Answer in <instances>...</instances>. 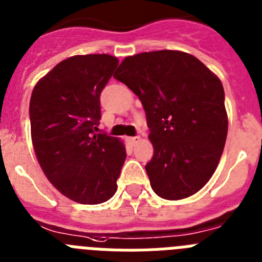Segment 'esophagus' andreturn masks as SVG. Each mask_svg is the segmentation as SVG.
<instances>
[{"mask_svg":"<svg viewBox=\"0 0 262 262\" xmlns=\"http://www.w3.org/2000/svg\"><path fill=\"white\" fill-rule=\"evenodd\" d=\"M129 141H130V142H132V144H133V145H136V144H138V142H140L141 137H140V136H134V137L129 138Z\"/></svg>","mask_w":262,"mask_h":262,"instance_id":"esophagus-1","label":"esophagus"}]
</instances>
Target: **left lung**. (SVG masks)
Instances as JSON below:
<instances>
[{
  "label": "left lung",
  "instance_id": "8db88e82",
  "mask_svg": "<svg viewBox=\"0 0 262 262\" xmlns=\"http://www.w3.org/2000/svg\"><path fill=\"white\" fill-rule=\"evenodd\" d=\"M115 79L144 105L153 158L146 163L158 196L194 195L215 172L228 132L224 90L199 59L174 50L128 56Z\"/></svg>",
  "mask_w": 262,
  "mask_h": 262
}]
</instances>
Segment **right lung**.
I'll return each instance as SVG.
<instances>
[{
	"instance_id": "add662e5",
	"label": "right lung",
	"mask_w": 262,
	"mask_h": 262,
	"mask_svg": "<svg viewBox=\"0 0 262 262\" xmlns=\"http://www.w3.org/2000/svg\"><path fill=\"white\" fill-rule=\"evenodd\" d=\"M118 59L75 55L43 76L30 99L31 140L43 172L68 199L104 203L115 195L126 158L122 141L96 133L100 93Z\"/></svg>"
}]
</instances>
